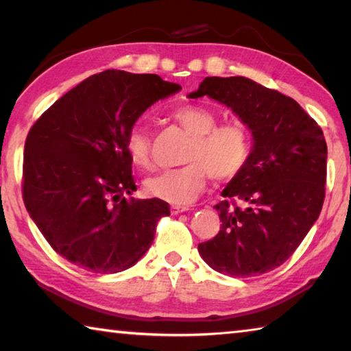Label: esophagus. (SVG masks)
I'll return each mask as SVG.
<instances>
[{
  "instance_id": "34e87169",
  "label": "esophagus",
  "mask_w": 351,
  "mask_h": 351,
  "mask_svg": "<svg viewBox=\"0 0 351 351\" xmlns=\"http://www.w3.org/2000/svg\"><path fill=\"white\" fill-rule=\"evenodd\" d=\"M170 210H171V215H178V213L190 210V207L189 206H171Z\"/></svg>"
}]
</instances>
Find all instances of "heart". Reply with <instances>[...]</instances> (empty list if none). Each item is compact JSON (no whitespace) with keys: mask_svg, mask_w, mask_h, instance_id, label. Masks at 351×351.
I'll use <instances>...</instances> for the list:
<instances>
[{"mask_svg":"<svg viewBox=\"0 0 351 351\" xmlns=\"http://www.w3.org/2000/svg\"><path fill=\"white\" fill-rule=\"evenodd\" d=\"M171 117L192 142L184 154V167L165 170L145 181V190L152 197L175 206L189 204L204 192L209 176L217 182H226L246 169L252 154V139L245 123L217 125V117L201 106H182ZM125 148L136 167H153L152 139L144 125L136 123L130 128Z\"/></svg>","mask_w":351,"mask_h":351,"instance_id":"obj_1","label":"heart"}]
</instances>
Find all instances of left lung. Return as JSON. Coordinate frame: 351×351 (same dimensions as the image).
I'll list each match as a JSON object with an SVG mask.
<instances>
[{
  "label": "left lung",
  "instance_id": "8db88e82",
  "mask_svg": "<svg viewBox=\"0 0 351 351\" xmlns=\"http://www.w3.org/2000/svg\"><path fill=\"white\" fill-rule=\"evenodd\" d=\"M204 96L229 106L246 123L254 147L246 169L223 190L221 203L213 206L221 219L219 232L199 243L198 251L221 274H265L294 254L322 210V128L294 99L247 77H206L189 97Z\"/></svg>",
  "mask_w": 351,
  "mask_h": 351
}]
</instances>
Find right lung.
<instances>
[{
	"label": "right lung",
	"instance_id": "right-lung-1",
	"mask_svg": "<svg viewBox=\"0 0 351 351\" xmlns=\"http://www.w3.org/2000/svg\"><path fill=\"white\" fill-rule=\"evenodd\" d=\"M180 90L156 74L108 69L68 91L29 130L23 201L63 258L114 274L152 246L170 206L125 198L136 190L125 139L142 112Z\"/></svg>",
	"mask_w": 351,
	"mask_h": 351
}]
</instances>
